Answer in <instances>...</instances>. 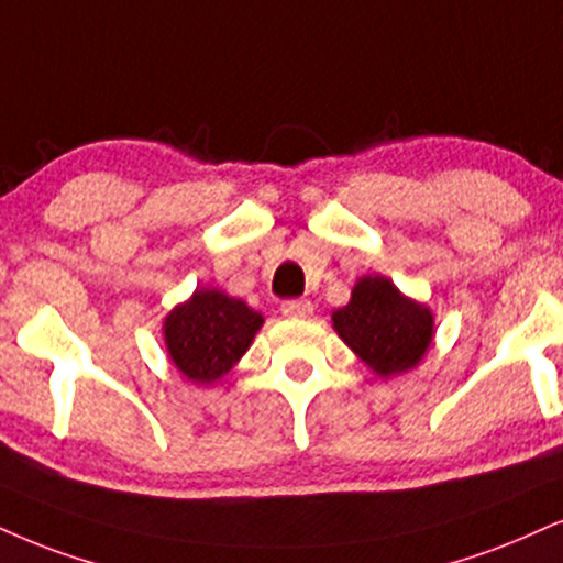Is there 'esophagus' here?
Returning <instances> with one entry per match:
<instances>
[{"instance_id": "esophagus-1", "label": "esophagus", "mask_w": 563, "mask_h": 563, "mask_svg": "<svg viewBox=\"0 0 563 563\" xmlns=\"http://www.w3.org/2000/svg\"><path fill=\"white\" fill-rule=\"evenodd\" d=\"M282 313L287 318H310L313 316V305L308 300H284Z\"/></svg>"}]
</instances>
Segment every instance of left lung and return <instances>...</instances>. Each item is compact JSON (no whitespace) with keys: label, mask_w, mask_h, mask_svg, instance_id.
Returning a JSON list of instances; mask_svg holds the SVG:
<instances>
[{"label":"left lung","mask_w":563,"mask_h":563,"mask_svg":"<svg viewBox=\"0 0 563 563\" xmlns=\"http://www.w3.org/2000/svg\"><path fill=\"white\" fill-rule=\"evenodd\" d=\"M331 323L339 339L386 380L418 367L435 336L433 310L380 274L360 276L350 302L331 313Z\"/></svg>","instance_id":"8db88e82"}]
</instances>
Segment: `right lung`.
<instances>
[{"label": "right lung", "instance_id": "add662e5", "mask_svg": "<svg viewBox=\"0 0 563 563\" xmlns=\"http://www.w3.org/2000/svg\"><path fill=\"white\" fill-rule=\"evenodd\" d=\"M263 316L240 297L198 287L164 316V346L172 365L196 386H211L240 363L261 331Z\"/></svg>", "mask_w": 563, "mask_h": 563}]
</instances>
